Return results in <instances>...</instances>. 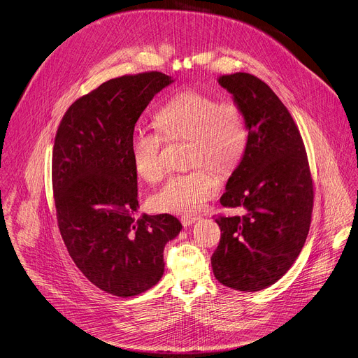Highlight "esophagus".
Here are the masks:
<instances>
[{"instance_id": "1", "label": "esophagus", "mask_w": 358, "mask_h": 358, "mask_svg": "<svg viewBox=\"0 0 358 358\" xmlns=\"http://www.w3.org/2000/svg\"><path fill=\"white\" fill-rule=\"evenodd\" d=\"M199 221V217H191V215H184L181 217V222L184 227H189L192 224H196Z\"/></svg>"}]
</instances>
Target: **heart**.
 <instances>
[{
    "label": "heart",
    "instance_id": "heart-1",
    "mask_svg": "<svg viewBox=\"0 0 358 358\" xmlns=\"http://www.w3.org/2000/svg\"><path fill=\"white\" fill-rule=\"evenodd\" d=\"M159 136L138 131L129 141V158L138 177L148 182L164 174L162 141L187 143L191 173L171 177L151 199L158 213L197 214L220 191L215 173L229 176L241 164L248 147V128L241 110L211 95L184 91L167 100L155 115Z\"/></svg>",
    "mask_w": 358,
    "mask_h": 358
}]
</instances>
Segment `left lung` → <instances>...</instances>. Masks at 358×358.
Returning a JSON list of instances; mask_svg holds the SVG:
<instances>
[{"instance_id":"obj_1","label":"left lung","mask_w":358,"mask_h":358,"mask_svg":"<svg viewBox=\"0 0 358 358\" xmlns=\"http://www.w3.org/2000/svg\"><path fill=\"white\" fill-rule=\"evenodd\" d=\"M218 84L245 118L248 147L220 200L245 213L215 220L221 240L211 267L227 287L259 291L289 270L306 243L313 210L308 159L294 120L266 83L236 73Z\"/></svg>"}]
</instances>
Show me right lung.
I'll return each instance as SVG.
<instances>
[{"label": "right lung", "mask_w": 358, "mask_h": 358, "mask_svg": "<svg viewBox=\"0 0 358 358\" xmlns=\"http://www.w3.org/2000/svg\"><path fill=\"white\" fill-rule=\"evenodd\" d=\"M151 71L113 78L62 117L52 151L61 237L80 271L117 297L150 289L164 274V247L182 225L170 214L134 218L137 173L129 141L154 95L173 84Z\"/></svg>", "instance_id": "obj_1"}]
</instances>
